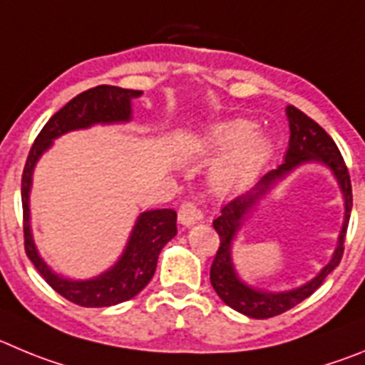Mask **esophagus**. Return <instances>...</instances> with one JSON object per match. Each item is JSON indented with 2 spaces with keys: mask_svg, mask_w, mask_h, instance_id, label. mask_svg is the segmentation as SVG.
I'll return each mask as SVG.
<instances>
[{
  "mask_svg": "<svg viewBox=\"0 0 365 365\" xmlns=\"http://www.w3.org/2000/svg\"><path fill=\"white\" fill-rule=\"evenodd\" d=\"M202 218H203V212L200 211L198 205H196L195 202L187 200V202H183L182 205H180L178 220L182 225H185V227H189V225H195V223L200 222Z\"/></svg>",
  "mask_w": 365,
  "mask_h": 365,
  "instance_id": "34e87169",
  "label": "esophagus"
}]
</instances>
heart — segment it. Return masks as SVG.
I'll use <instances>...</instances> for the list:
<instances>
[{
    "instance_id": "1",
    "label": "heart",
    "mask_w": 365,
    "mask_h": 365,
    "mask_svg": "<svg viewBox=\"0 0 365 365\" xmlns=\"http://www.w3.org/2000/svg\"><path fill=\"white\" fill-rule=\"evenodd\" d=\"M255 125L247 120L225 121L215 127L209 143L216 149H225L215 169L218 185L232 187L255 175L267 156L269 143L262 134L252 133Z\"/></svg>"
}]
</instances>
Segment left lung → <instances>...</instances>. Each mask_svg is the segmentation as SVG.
Returning <instances> with one entry per match:
<instances>
[{
    "label": "left lung",
    "mask_w": 365,
    "mask_h": 365,
    "mask_svg": "<svg viewBox=\"0 0 365 365\" xmlns=\"http://www.w3.org/2000/svg\"><path fill=\"white\" fill-rule=\"evenodd\" d=\"M285 113H287L289 130H291L289 149L285 153V162L282 165H278V169L269 170L267 175L262 176L260 182L256 183L251 190H247L245 195H240L235 200H231L222 209V215L212 222V225H215L216 232L220 236V247L216 251L215 260H212L211 265L212 287H215L216 294L229 307H232L238 313L245 314V317L258 318V320L278 317V314L285 313V311L293 309L294 305L304 302L307 297H311L320 287L322 282L326 280L327 274L340 264L344 255V242H346L351 207H353V190H351L349 170H347L346 162H344L336 143L333 142V138L322 129L317 121L311 120L307 114H304L300 109L293 107V105H289ZM305 161H320L329 166L337 176L339 185L343 189L344 202L346 203V218L344 219L343 231L339 237V245L335 250L334 258L313 281L302 288L294 289L293 292L267 294V292L249 288L235 277V272L232 267L230 245L235 231L241 225L243 216L252 208V205L258 199L263 197L264 192L270 190L272 185H276L278 179L287 175L291 170Z\"/></svg>",
    "instance_id": "8db88e82"
}]
</instances>
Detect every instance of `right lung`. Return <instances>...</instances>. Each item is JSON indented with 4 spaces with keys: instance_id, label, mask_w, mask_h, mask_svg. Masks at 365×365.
Instances as JSON below:
<instances>
[{
    "instance_id": "1",
    "label": "right lung",
    "mask_w": 365,
    "mask_h": 365,
    "mask_svg": "<svg viewBox=\"0 0 365 365\" xmlns=\"http://www.w3.org/2000/svg\"><path fill=\"white\" fill-rule=\"evenodd\" d=\"M142 91L121 88L114 85H98L72 98L45 123L34 140L21 176L23 203V238L25 252L56 293L81 307H109L136 297L150 282L156 271L160 251L176 235V211L156 209L138 216L130 232L129 244L114 267L93 280H67L51 271L38 255L31 232L29 215V192H31L32 170L39 156L52 145V140L68 130L87 129L94 123H118L130 120V100Z\"/></svg>"
}]
</instances>
